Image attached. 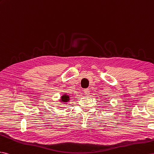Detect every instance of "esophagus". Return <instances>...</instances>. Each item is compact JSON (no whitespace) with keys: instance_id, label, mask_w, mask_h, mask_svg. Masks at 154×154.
Listing matches in <instances>:
<instances>
[{"instance_id":"obj_1","label":"esophagus","mask_w":154,"mask_h":154,"mask_svg":"<svg viewBox=\"0 0 154 154\" xmlns=\"http://www.w3.org/2000/svg\"><path fill=\"white\" fill-rule=\"evenodd\" d=\"M84 93L86 96H89L90 95V90L89 89H85L84 90Z\"/></svg>"}]
</instances>
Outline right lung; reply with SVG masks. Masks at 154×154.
Returning <instances> with one entry per match:
<instances>
[{
	"mask_svg": "<svg viewBox=\"0 0 154 154\" xmlns=\"http://www.w3.org/2000/svg\"><path fill=\"white\" fill-rule=\"evenodd\" d=\"M69 100V96L66 95V94H64V95H63L62 96V97H61V101L62 102H64V103H66V102H68Z\"/></svg>",
	"mask_w": 154,
	"mask_h": 154,
	"instance_id": "add662e5",
	"label": "right lung"
}]
</instances>
